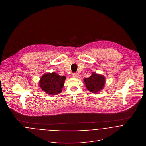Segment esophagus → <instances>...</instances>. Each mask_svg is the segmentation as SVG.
<instances>
[{"mask_svg": "<svg viewBox=\"0 0 146 146\" xmlns=\"http://www.w3.org/2000/svg\"><path fill=\"white\" fill-rule=\"evenodd\" d=\"M73 77H74V78H78V76H79V74H78L77 73H73Z\"/></svg>", "mask_w": 146, "mask_h": 146, "instance_id": "esophagus-1", "label": "esophagus"}]
</instances>
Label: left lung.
Segmentation results:
<instances>
[{"mask_svg": "<svg viewBox=\"0 0 146 146\" xmlns=\"http://www.w3.org/2000/svg\"><path fill=\"white\" fill-rule=\"evenodd\" d=\"M84 81L87 89L92 93H98L104 88L105 78L102 75L93 72L89 78H85Z\"/></svg>", "mask_w": 146, "mask_h": 146, "instance_id": "obj_1", "label": "left lung"}]
</instances>
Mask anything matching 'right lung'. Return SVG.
I'll use <instances>...</instances> for the list:
<instances>
[{
  "instance_id": "1",
  "label": "right lung",
  "mask_w": 146,
  "mask_h": 146,
  "mask_svg": "<svg viewBox=\"0 0 146 146\" xmlns=\"http://www.w3.org/2000/svg\"><path fill=\"white\" fill-rule=\"evenodd\" d=\"M66 77L55 72L44 74L40 78L39 86L42 91L50 95H56L62 92Z\"/></svg>"
}]
</instances>
